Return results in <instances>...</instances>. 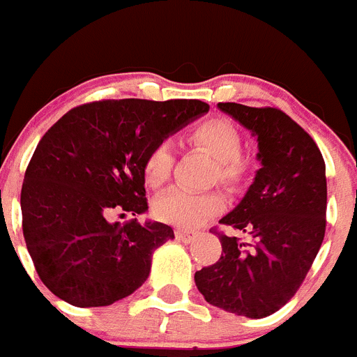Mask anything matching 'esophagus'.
<instances>
[{"mask_svg": "<svg viewBox=\"0 0 357 357\" xmlns=\"http://www.w3.org/2000/svg\"><path fill=\"white\" fill-rule=\"evenodd\" d=\"M176 238H178L179 241H183V243H190V241L196 239V232H188V230L178 229L176 230Z\"/></svg>", "mask_w": 357, "mask_h": 357, "instance_id": "esophagus-1", "label": "esophagus"}]
</instances>
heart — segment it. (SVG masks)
I'll use <instances>...</instances> for the list:
<instances>
[{
  "label": "heart",
  "instance_id": "b5f03b06",
  "mask_svg": "<svg viewBox=\"0 0 357 357\" xmlns=\"http://www.w3.org/2000/svg\"><path fill=\"white\" fill-rule=\"evenodd\" d=\"M190 142L202 146L203 151L218 161L215 178L221 183L236 187L247 174V160L241 155V136L232 123L221 118H212L199 123L192 132ZM174 165V152L170 143L155 145L143 165L146 183L158 188L167 183ZM225 199L220 192H187L181 188H172L161 194L154 202V215L163 223L196 229L208 218L223 211Z\"/></svg>",
  "mask_w": 357,
  "mask_h": 357
}]
</instances>
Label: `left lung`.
<instances>
[{"label":"left lung","mask_w":357,"mask_h":357,"mask_svg":"<svg viewBox=\"0 0 357 357\" xmlns=\"http://www.w3.org/2000/svg\"><path fill=\"white\" fill-rule=\"evenodd\" d=\"M257 142L252 185L220 223L252 238L220 234L223 254L194 275L206 303L250 319L296 294L325 238V161L314 139L278 109L218 103Z\"/></svg>","instance_id":"8db88e82"}]
</instances>
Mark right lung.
I'll return each mask as SVG.
<instances>
[{
    "instance_id": "right-lung-1",
    "label": "right lung",
    "mask_w": 357,
    "mask_h": 357,
    "mask_svg": "<svg viewBox=\"0 0 357 357\" xmlns=\"http://www.w3.org/2000/svg\"><path fill=\"white\" fill-rule=\"evenodd\" d=\"M206 112L197 100L96 101L68 110L41 137L23 179L21 214L29 254L54 296L107 307L145 283L152 254L174 230L109 215L149 211L146 155Z\"/></svg>"
}]
</instances>
